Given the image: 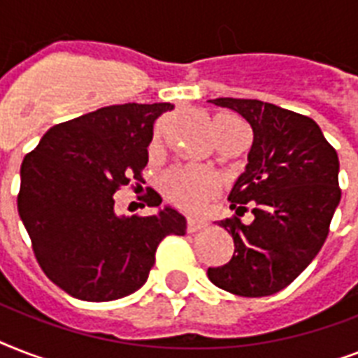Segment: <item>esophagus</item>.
Here are the masks:
<instances>
[{
	"label": "esophagus",
	"mask_w": 358,
	"mask_h": 358,
	"mask_svg": "<svg viewBox=\"0 0 358 358\" xmlns=\"http://www.w3.org/2000/svg\"><path fill=\"white\" fill-rule=\"evenodd\" d=\"M202 229H206V223H204V221H196V219H189V221H187V232H191V234H193V232H199V230Z\"/></svg>",
	"instance_id": "1"
}]
</instances>
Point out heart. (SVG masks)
<instances>
[{
	"label": "heart",
	"mask_w": 358,
	"mask_h": 358,
	"mask_svg": "<svg viewBox=\"0 0 358 358\" xmlns=\"http://www.w3.org/2000/svg\"><path fill=\"white\" fill-rule=\"evenodd\" d=\"M236 120L230 115H219L215 119V131H217L219 122H229ZM169 195L173 196L182 208L196 212L206 204L212 196L217 195L219 191V178L212 171L201 167H182L176 169L169 174L167 180Z\"/></svg>",
	"instance_id": "1"
}]
</instances>
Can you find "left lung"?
Masks as SVG:
<instances>
[{"mask_svg":"<svg viewBox=\"0 0 358 358\" xmlns=\"http://www.w3.org/2000/svg\"><path fill=\"white\" fill-rule=\"evenodd\" d=\"M215 106L239 113L252 128L245 173L230 191L238 215L250 204L255 221H219L232 239L229 264L208 267L217 288L241 297H266L305 271L325 243L338 206V154L310 117L273 103L215 98Z\"/></svg>","mask_w":358,"mask_h":358,"instance_id":"1","label":"left lung"}]
</instances>
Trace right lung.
<instances>
[{
    "label": "right lung",
    "instance_id": "obj_1",
    "mask_svg": "<svg viewBox=\"0 0 358 358\" xmlns=\"http://www.w3.org/2000/svg\"><path fill=\"white\" fill-rule=\"evenodd\" d=\"M173 103L109 106L53 126L20 169L18 213L46 277L81 301H113L148 278L156 249L185 234V217L165 206L124 217L115 191L141 182L154 122ZM159 206L162 199H148Z\"/></svg>",
    "mask_w": 358,
    "mask_h": 358
}]
</instances>
